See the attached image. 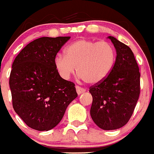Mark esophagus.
Instances as JSON below:
<instances>
[{
	"label": "esophagus",
	"mask_w": 154,
	"mask_h": 154,
	"mask_svg": "<svg viewBox=\"0 0 154 154\" xmlns=\"http://www.w3.org/2000/svg\"><path fill=\"white\" fill-rule=\"evenodd\" d=\"M76 91H77V93L78 94H81L84 93V92H85V88H81V87L79 86H76Z\"/></svg>",
	"instance_id": "1"
}]
</instances>
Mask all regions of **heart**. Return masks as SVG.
Instances as JSON below:
<instances>
[{
  "label": "heart",
  "mask_w": 154,
  "mask_h": 154,
  "mask_svg": "<svg viewBox=\"0 0 154 154\" xmlns=\"http://www.w3.org/2000/svg\"><path fill=\"white\" fill-rule=\"evenodd\" d=\"M58 54L54 65L63 79H69L75 70L79 78L88 84H97L108 77L116 60V49L107 41L83 38L72 42Z\"/></svg>",
  "instance_id": "heart-1"
}]
</instances>
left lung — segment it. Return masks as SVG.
Here are the masks:
<instances>
[{
	"label": "left lung",
	"mask_w": 154,
	"mask_h": 154,
	"mask_svg": "<svg viewBox=\"0 0 154 154\" xmlns=\"http://www.w3.org/2000/svg\"><path fill=\"white\" fill-rule=\"evenodd\" d=\"M116 58L108 77L89 88L91 116L97 126L113 130L124 126L133 115L140 93V73L133 51L113 36Z\"/></svg>",
	"instance_id": "1"
}]
</instances>
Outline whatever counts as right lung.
<instances>
[{
    "label": "right lung",
    "mask_w": 154,
    "mask_h": 154,
    "mask_svg": "<svg viewBox=\"0 0 154 154\" xmlns=\"http://www.w3.org/2000/svg\"><path fill=\"white\" fill-rule=\"evenodd\" d=\"M70 37H42L28 44L14 59L10 85L14 110L38 131L54 128L77 97L75 85L63 79L54 59Z\"/></svg>",
    "instance_id": "obj_1"
}]
</instances>
